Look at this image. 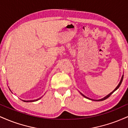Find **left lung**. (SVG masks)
I'll list each match as a JSON object with an SVG mask.
<instances>
[{
    "mask_svg": "<svg viewBox=\"0 0 128 128\" xmlns=\"http://www.w3.org/2000/svg\"><path fill=\"white\" fill-rule=\"evenodd\" d=\"M123 75L122 76V78H121V80H120V82H119V84H118V86H117V87H116V88H115V89H114V90H113V91H112V92H111V93H110V94H108V95H107V96H105V97H104V98H102V99H99V100H92V99H90V98H87V97H86V96H84V94H82V93H81V92H80V94H82V96H83L84 97V98H86V99H90V100H94V101H102V100H104L106 99H107V98H109V97H110V96H111V94H112L113 93V92H115V91H116V90H117V89H118V88H119V86H120V85H121V84H122V80H123Z\"/></svg>",
    "mask_w": 128,
    "mask_h": 128,
    "instance_id": "8db88e82",
    "label": "left lung"
}]
</instances>
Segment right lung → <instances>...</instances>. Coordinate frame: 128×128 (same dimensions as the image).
Listing matches in <instances>:
<instances>
[{
	"label": "right lung",
	"mask_w": 128,
	"mask_h": 128,
	"mask_svg": "<svg viewBox=\"0 0 128 128\" xmlns=\"http://www.w3.org/2000/svg\"><path fill=\"white\" fill-rule=\"evenodd\" d=\"M41 98H39V99H36V100H23V102H35V101H36V100H39L40 99H41Z\"/></svg>",
	"instance_id": "right-lung-1"
}]
</instances>
